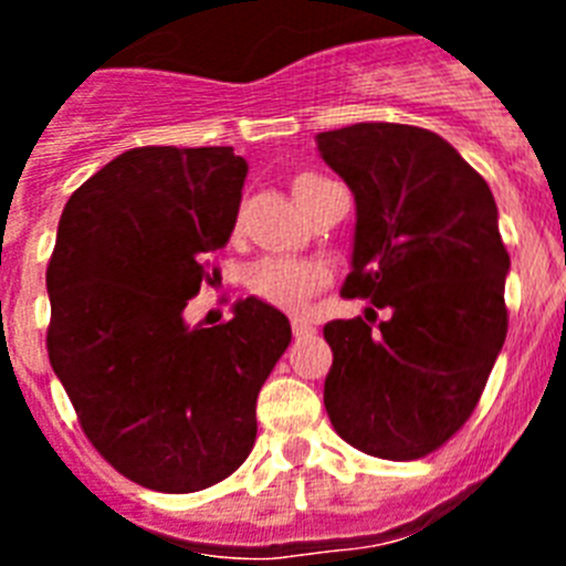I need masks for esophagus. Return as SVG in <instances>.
<instances>
[{
	"mask_svg": "<svg viewBox=\"0 0 566 566\" xmlns=\"http://www.w3.org/2000/svg\"><path fill=\"white\" fill-rule=\"evenodd\" d=\"M292 332H294V337H308V334H314V326L312 323H308L306 317H294L292 319Z\"/></svg>",
	"mask_w": 566,
	"mask_h": 566,
	"instance_id": "1",
	"label": "esophagus"
}]
</instances>
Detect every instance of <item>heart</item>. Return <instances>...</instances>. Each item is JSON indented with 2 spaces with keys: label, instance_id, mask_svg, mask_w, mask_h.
<instances>
[{
  "label": "heart",
  "instance_id": "b5f03b06",
  "mask_svg": "<svg viewBox=\"0 0 566 566\" xmlns=\"http://www.w3.org/2000/svg\"><path fill=\"white\" fill-rule=\"evenodd\" d=\"M312 178H317V175H297L292 184L294 192ZM319 286H323V272L312 263H303V260L263 258L249 269V289L260 300H266V303L283 308V312L306 308V303Z\"/></svg>",
  "mask_w": 566,
  "mask_h": 566
}]
</instances>
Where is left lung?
<instances>
[{"label":"left lung","instance_id":"obj_1","mask_svg":"<svg viewBox=\"0 0 566 566\" xmlns=\"http://www.w3.org/2000/svg\"><path fill=\"white\" fill-rule=\"evenodd\" d=\"M317 149L357 203L343 294L388 312L326 323L323 402L357 451L419 459L468 422L507 337L496 201L431 129L363 122L319 133Z\"/></svg>","mask_w":566,"mask_h":566}]
</instances>
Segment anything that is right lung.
Returning <instances> with one entry per match:
<instances>
[{"instance_id": "add662e5", "label": "right lung", "mask_w": 566, "mask_h": 566, "mask_svg": "<svg viewBox=\"0 0 566 566\" xmlns=\"http://www.w3.org/2000/svg\"><path fill=\"white\" fill-rule=\"evenodd\" d=\"M247 161L232 147H138L70 195L48 266V354L96 451L133 482L195 493L243 464L254 405L292 326L258 297L184 317L229 243Z\"/></svg>"}]
</instances>
